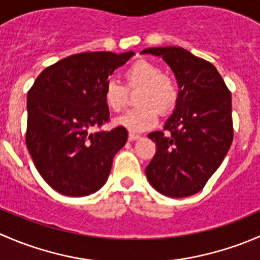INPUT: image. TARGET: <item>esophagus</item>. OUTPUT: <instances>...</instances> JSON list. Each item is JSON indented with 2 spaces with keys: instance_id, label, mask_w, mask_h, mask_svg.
I'll return each instance as SVG.
<instances>
[{
  "instance_id": "obj_1",
  "label": "esophagus",
  "mask_w": 260,
  "mask_h": 260,
  "mask_svg": "<svg viewBox=\"0 0 260 260\" xmlns=\"http://www.w3.org/2000/svg\"><path fill=\"white\" fill-rule=\"evenodd\" d=\"M138 138H141V136L136 135V133H129V135H128V140L129 141H136V140H138Z\"/></svg>"
}]
</instances>
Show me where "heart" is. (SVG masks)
I'll list each match as a JSON object with an SVG mask.
<instances>
[{"instance_id": "1", "label": "heart", "mask_w": 260, "mask_h": 260, "mask_svg": "<svg viewBox=\"0 0 260 260\" xmlns=\"http://www.w3.org/2000/svg\"><path fill=\"white\" fill-rule=\"evenodd\" d=\"M124 85L115 80L104 84L103 99L109 111L120 112L128 103V91L140 90L136 98L137 108L115 118L114 123L131 132L151 129L158 122V111L167 114L176 108L180 98L179 85L158 65L137 60L123 74Z\"/></svg>"}]
</instances>
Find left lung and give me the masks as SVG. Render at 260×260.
<instances>
[{"mask_svg":"<svg viewBox=\"0 0 260 260\" xmlns=\"http://www.w3.org/2000/svg\"><path fill=\"white\" fill-rule=\"evenodd\" d=\"M162 56L175 73L180 98L165 132H152L156 153L146 167L162 195L186 198L203 190L233 142L232 93L211 62L177 46L145 49Z\"/></svg>","mask_w":260,"mask_h":260,"instance_id":"8db88e82","label":"left lung"}]
</instances>
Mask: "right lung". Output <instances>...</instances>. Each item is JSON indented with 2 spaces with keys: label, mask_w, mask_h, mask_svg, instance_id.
<instances>
[{
  "label": "right lung",
  "mask_w": 260,
  "mask_h": 260,
  "mask_svg": "<svg viewBox=\"0 0 260 260\" xmlns=\"http://www.w3.org/2000/svg\"><path fill=\"white\" fill-rule=\"evenodd\" d=\"M135 52H80L44 69L27 93L26 146L35 167L55 191L85 196L106 183L128 132L109 122L104 84Z\"/></svg>",
  "instance_id": "1"
}]
</instances>
